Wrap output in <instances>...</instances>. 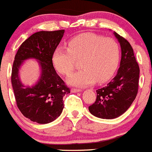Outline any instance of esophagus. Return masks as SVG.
I'll use <instances>...</instances> for the list:
<instances>
[{
    "instance_id": "1",
    "label": "esophagus",
    "mask_w": 152,
    "mask_h": 152,
    "mask_svg": "<svg viewBox=\"0 0 152 152\" xmlns=\"http://www.w3.org/2000/svg\"><path fill=\"white\" fill-rule=\"evenodd\" d=\"M71 91H72V92H80V91H81V89H76V88H72V89H71Z\"/></svg>"
}]
</instances>
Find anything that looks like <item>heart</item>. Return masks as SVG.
Returning <instances> with one entry per match:
<instances>
[{"label":"heart","instance_id":"b5f03b06","mask_svg":"<svg viewBox=\"0 0 152 152\" xmlns=\"http://www.w3.org/2000/svg\"><path fill=\"white\" fill-rule=\"evenodd\" d=\"M120 49L113 38L94 34L73 38L67 47L60 46L54 50L53 62L59 72L69 76L81 60L80 71L69 78V83L85 87L97 82L109 80L118 65Z\"/></svg>","mask_w":152,"mask_h":152}]
</instances>
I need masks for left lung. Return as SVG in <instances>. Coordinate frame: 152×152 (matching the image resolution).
<instances>
[{
	"instance_id": "8db88e82",
	"label": "left lung",
	"mask_w": 152,
	"mask_h": 152,
	"mask_svg": "<svg viewBox=\"0 0 152 152\" xmlns=\"http://www.w3.org/2000/svg\"><path fill=\"white\" fill-rule=\"evenodd\" d=\"M121 45L122 59L117 74L112 81L96 90V99L89 106L93 115L101 118H115L125 113L132 104L138 91L139 66L131 44L115 33Z\"/></svg>"
}]
</instances>
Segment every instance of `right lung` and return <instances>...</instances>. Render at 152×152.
Returning a JSON list of instances; mask_svg holds the SVG:
<instances>
[{
	"label": "right lung",
	"instance_id": "add662e5",
	"mask_svg": "<svg viewBox=\"0 0 152 152\" xmlns=\"http://www.w3.org/2000/svg\"><path fill=\"white\" fill-rule=\"evenodd\" d=\"M63 34L64 30L35 33L20 45L14 57L11 83L17 105L26 118L37 123L57 118L64 107L63 96L70 92L53 65V54ZM29 58L39 60L42 69L39 82L31 88L23 87L18 77L19 66Z\"/></svg>",
	"mask_w": 152,
	"mask_h": 152
}]
</instances>
